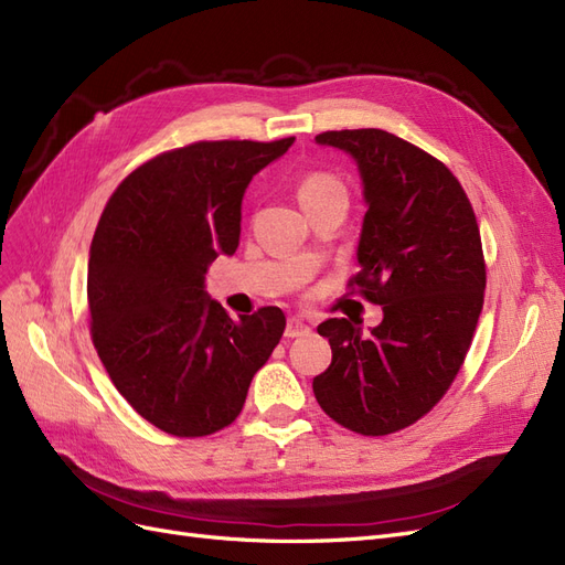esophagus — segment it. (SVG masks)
<instances>
[{
  "mask_svg": "<svg viewBox=\"0 0 565 565\" xmlns=\"http://www.w3.org/2000/svg\"><path fill=\"white\" fill-rule=\"evenodd\" d=\"M311 332V324L306 322L303 318H289L287 320V328H285V337L287 339H295V337H303Z\"/></svg>",
  "mask_w": 565,
  "mask_h": 565,
  "instance_id": "obj_1",
  "label": "esophagus"
}]
</instances>
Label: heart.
Instances as JSON below:
<instances>
[{"mask_svg": "<svg viewBox=\"0 0 565 565\" xmlns=\"http://www.w3.org/2000/svg\"><path fill=\"white\" fill-rule=\"evenodd\" d=\"M334 188H341V183L330 177V174H322V172H316V174H309L301 183H299V200H309L313 195H320V193H328V191H334Z\"/></svg>", "mask_w": 565, "mask_h": 565, "instance_id": "obj_1", "label": "heart"}]
</instances>
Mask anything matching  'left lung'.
<instances>
[{"instance_id": "8db88e82", "label": "left lung", "mask_w": 565, "mask_h": 565, "mask_svg": "<svg viewBox=\"0 0 565 565\" xmlns=\"http://www.w3.org/2000/svg\"><path fill=\"white\" fill-rule=\"evenodd\" d=\"M316 141L361 169L367 212L349 287L382 306L384 320L367 337L347 318L318 324L332 363L313 393L344 429L388 436L431 413L465 363L486 292L481 231L465 188L426 150L384 129Z\"/></svg>"}]
</instances>
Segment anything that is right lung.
Masks as SVG:
<instances>
[{
  "label": "right lung",
  "mask_w": 565,
  "mask_h": 565,
  "mask_svg": "<svg viewBox=\"0 0 565 565\" xmlns=\"http://www.w3.org/2000/svg\"><path fill=\"white\" fill-rule=\"evenodd\" d=\"M292 143L198 141L160 152L115 188L98 218L92 341L115 388L164 434L200 438L233 424L285 332L278 306L231 320L204 292V273L241 243L252 177Z\"/></svg>",
  "instance_id": "right-lung-1"
}]
</instances>
